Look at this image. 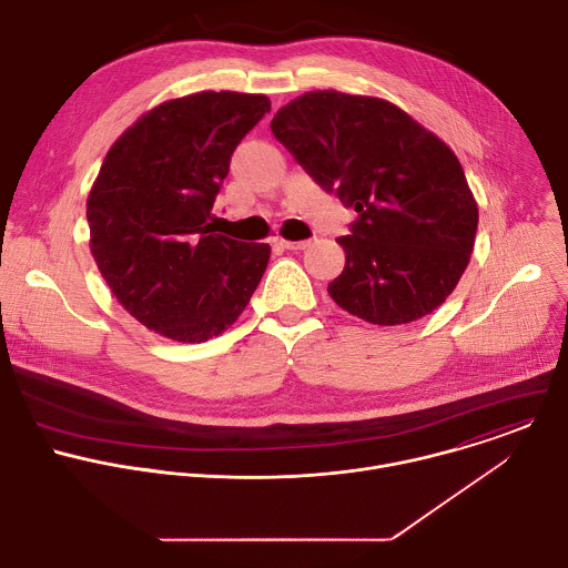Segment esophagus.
<instances>
[{"label":"esophagus","instance_id":"esophagus-1","mask_svg":"<svg viewBox=\"0 0 568 568\" xmlns=\"http://www.w3.org/2000/svg\"><path fill=\"white\" fill-rule=\"evenodd\" d=\"M276 245L283 247V250H290V252H301V250L310 247V240H285V237H281V240H276Z\"/></svg>","mask_w":568,"mask_h":568}]
</instances>
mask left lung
<instances>
[{"instance_id": "1", "label": "left lung", "mask_w": 568, "mask_h": 568, "mask_svg": "<svg viewBox=\"0 0 568 568\" xmlns=\"http://www.w3.org/2000/svg\"><path fill=\"white\" fill-rule=\"evenodd\" d=\"M274 136L310 178L359 217L337 237L344 272L333 301L375 326L432 314L458 285L478 206L458 156L434 132L377 97L307 92L276 112Z\"/></svg>"}]
</instances>
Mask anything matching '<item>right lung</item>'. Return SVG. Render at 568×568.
Instances as JSON below:
<instances>
[{
  "label": "right lung",
  "instance_id": "obj_1",
  "mask_svg": "<svg viewBox=\"0 0 568 568\" xmlns=\"http://www.w3.org/2000/svg\"><path fill=\"white\" fill-rule=\"evenodd\" d=\"M270 108L265 94L171 99L108 150L88 195L90 250L148 331L202 344L233 326L258 287L270 245L213 233L209 217L235 145Z\"/></svg>",
  "mask_w": 568,
  "mask_h": 568
}]
</instances>
